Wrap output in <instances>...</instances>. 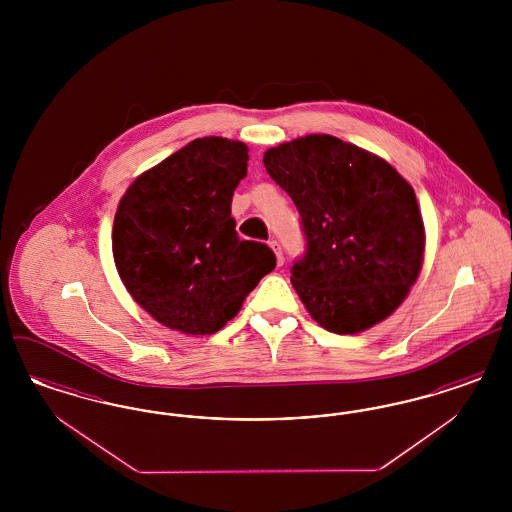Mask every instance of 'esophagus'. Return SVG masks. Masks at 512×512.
Masks as SVG:
<instances>
[{
  "label": "esophagus",
  "mask_w": 512,
  "mask_h": 512,
  "mask_svg": "<svg viewBox=\"0 0 512 512\" xmlns=\"http://www.w3.org/2000/svg\"><path fill=\"white\" fill-rule=\"evenodd\" d=\"M268 247H270V249L274 251V255H276V265L282 267V265H284V253H282V249H280V244H278L276 240H270Z\"/></svg>",
  "instance_id": "34e87169"
}]
</instances>
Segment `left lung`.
Instances as JSON below:
<instances>
[{
    "mask_svg": "<svg viewBox=\"0 0 512 512\" xmlns=\"http://www.w3.org/2000/svg\"><path fill=\"white\" fill-rule=\"evenodd\" d=\"M270 178L292 197L307 236L292 286L334 334H359L405 301L424 263L413 186L390 163L330 134L265 151Z\"/></svg>",
    "mask_w": 512,
    "mask_h": 512,
    "instance_id": "8db88e82",
    "label": "left lung"
}]
</instances>
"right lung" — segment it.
<instances>
[{
	"instance_id": "right-lung-1",
	"label": "right lung",
	"mask_w": 512,
	"mask_h": 512,
	"mask_svg": "<svg viewBox=\"0 0 512 512\" xmlns=\"http://www.w3.org/2000/svg\"><path fill=\"white\" fill-rule=\"evenodd\" d=\"M247 151L238 140L197 138L142 172L119 201L115 267L132 299L171 330L219 332L276 267L270 247L240 240L232 219Z\"/></svg>"
}]
</instances>
